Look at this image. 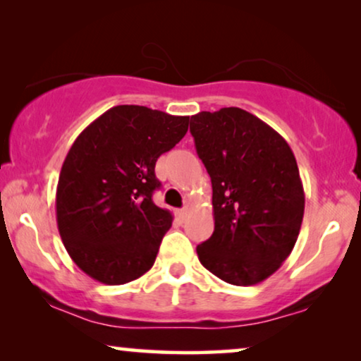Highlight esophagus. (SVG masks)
Wrapping results in <instances>:
<instances>
[{"label": "esophagus", "instance_id": "esophagus-1", "mask_svg": "<svg viewBox=\"0 0 361 361\" xmlns=\"http://www.w3.org/2000/svg\"><path fill=\"white\" fill-rule=\"evenodd\" d=\"M185 215H187V209H180V210H177V216H179V219H184Z\"/></svg>", "mask_w": 361, "mask_h": 361}]
</instances>
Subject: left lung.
Masks as SVG:
<instances>
[{"mask_svg": "<svg viewBox=\"0 0 361 361\" xmlns=\"http://www.w3.org/2000/svg\"><path fill=\"white\" fill-rule=\"evenodd\" d=\"M190 133L214 190L215 230L197 256L225 283L258 284L281 268L302 225L294 152L278 131L236 106L197 113Z\"/></svg>", "mask_w": 361, "mask_h": 361, "instance_id": "8db88e82", "label": "left lung"}]
</instances>
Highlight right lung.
Wrapping results in <instances>:
<instances>
[{
	"instance_id": "right-lung-1",
	"label": "right lung",
	"mask_w": 361,
	"mask_h": 361,
	"mask_svg": "<svg viewBox=\"0 0 361 361\" xmlns=\"http://www.w3.org/2000/svg\"><path fill=\"white\" fill-rule=\"evenodd\" d=\"M189 128L140 105H118L90 123L68 149L56 194L57 228L68 256L108 286L141 278L154 264L172 214L152 202L157 157Z\"/></svg>"
}]
</instances>
